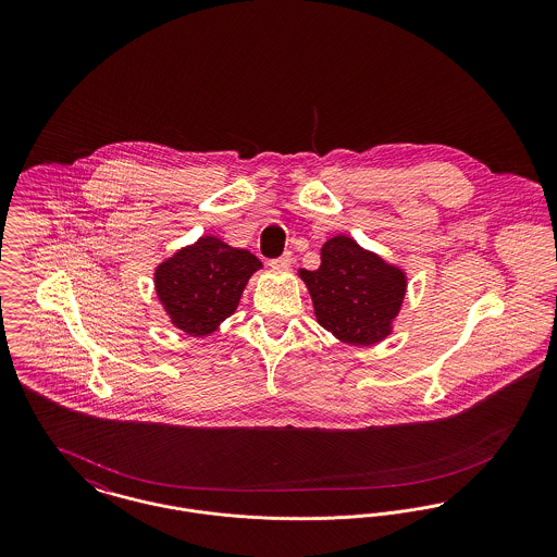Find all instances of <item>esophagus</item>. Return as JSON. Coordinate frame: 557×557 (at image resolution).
Masks as SVG:
<instances>
[{
  "instance_id": "esophagus-1",
  "label": "esophagus",
  "mask_w": 557,
  "mask_h": 557,
  "mask_svg": "<svg viewBox=\"0 0 557 557\" xmlns=\"http://www.w3.org/2000/svg\"><path fill=\"white\" fill-rule=\"evenodd\" d=\"M292 261H294V259H292L290 252H284L280 259H273V261H271V267H273V269H290Z\"/></svg>"
}]
</instances>
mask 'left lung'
Listing matches in <instances>:
<instances>
[{"instance_id":"obj_1","label":"left lung","mask_w":557,"mask_h":557,"mask_svg":"<svg viewBox=\"0 0 557 557\" xmlns=\"http://www.w3.org/2000/svg\"><path fill=\"white\" fill-rule=\"evenodd\" d=\"M298 277L311 294L319 325L341 343L371 346L393 334L407 273L357 239L345 234L327 239L319 269H298Z\"/></svg>"}]
</instances>
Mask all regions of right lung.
I'll list each match as a JSON object with an SVG mask.
<instances>
[{"label":"right lung","instance_id":"right-lung-1","mask_svg":"<svg viewBox=\"0 0 557 557\" xmlns=\"http://www.w3.org/2000/svg\"><path fill=\"white\" fill-rule=\"evenodd\" d=\"M261 267L250 250L202 236L157 265L154 290L177 330L207 338L236 313L242 292Z\"/></svg>","mask_w":557,"mask_h":557}]
</instances>
